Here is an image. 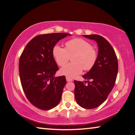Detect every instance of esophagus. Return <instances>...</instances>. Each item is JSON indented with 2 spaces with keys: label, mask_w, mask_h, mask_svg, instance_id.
<instances>
[{
  "label": "esophagus",
  "mask_w": 135,
  "mask_h": 135,
  "mask_svg": "<svg viewBox=\"0 0 135 135\" xmlns=\"http://www.w3.org/2000/svg\"><path fill=\"white\" fill-rule=\"evenodd\" d=\"M66 81H67L68 82L72 81V80H72V79H71V78H69V77H66Z\"/></svg>",
  "instance_id": "34e87169"
}]
</instances>
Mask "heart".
Listing matches in <instances>:
<instances>
[{
	"label": "heart",
	"instance_id": "obj_1",
	"mask_svg": "<svg viewBox=\"0 0 135 135\" xmlns=\"http://www.w3.org/2000/svg\"><path fill=\"white\" fill-rule=\"evenodd\" d=\"M66 47L56 45L52 50V54L56 64L63 66L72 57V63L64 66L60 70L62 75L74 78L81 73L83 69L89 71L96 63L98 54L88 41L81 38H75L66 42Z\"/></svg>",
	"mask_w": 135,
	"mask_h": 135
}]
</instances>
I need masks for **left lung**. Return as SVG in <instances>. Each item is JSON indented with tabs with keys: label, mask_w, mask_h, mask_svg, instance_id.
Here are the masks:
<instances>
[{
	"label": "left lung",
	"mask_w": 135,
	"mask_h": 135,
	"mask_svg": "<svg viewBox=\"0 0 135 135\" xmlns=\"http://www.w3.org/2000/svg\"><path fill=\"white\" fill-rule=\"evenodd\" d=\"M98 44V58L94 67L83 77L87 81L74 80L75 100L84 108L93 109L104 102L112 90L118 71V62L109 42L99 35H83Z\"/></svg>",
	"instance_id": "8db88e82"
}]
</instances>
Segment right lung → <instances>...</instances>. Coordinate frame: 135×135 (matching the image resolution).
<instances>
[{
	"mask_svg": "<svg viewBox=\"0 0 135 135\" xmlns=\"http://www.w3.org/2000/svg\"><path fill=\"white\" fill-rule=\"evenodd\" d=\"M69 33L40 35L32 39L23 50L19 63L21 85L30 103L39 109L49 110L61 99L65 76L55 77L58 70L52 50L60 40Z\"/></svg>",
	"mask_w": 135,
	"mask_h": 135,
	"instance_id": "obj_1",
	"label": "right lung"
}]
</instances>
